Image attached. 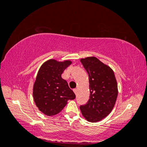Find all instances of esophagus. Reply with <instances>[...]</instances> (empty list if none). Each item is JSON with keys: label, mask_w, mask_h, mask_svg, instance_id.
<instances>
[{"label": "esophagus", "mask_w": 147, "mask_h": 147, "mask_svg": "<svg viewBox=\"0 0 147 147\" xmlns=\"http://www.w3.org/2000/svg\"><path fill=\"white\" fill-rule=\"evenodd\" d=\"M73 91H74V94H75L76 95V94H77V89H74L73 90Z\"/></svg>", "instance_id": "1"}]
</instances>
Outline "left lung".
Returning a JSON list of instances; mask_svg holds the SVG:
<instances>
[{
    "label": "left lung",
    "mask_w": 147,
    "mask_h": 147,
    "mask_svg": "<svg viewBox=\"0 0 147 147\" xmlns=\"http://www.w3.org/2000/svg\"><path fill=\"white\" fill-rule=\"evenodd\" d=\"M80 61L88 74L90 93L87 104L80 106L81 113L88 121H100L115 106L118 94L117 80L112 69L96 57H88Z\"/></svg>",
    "instance_id": "obj_1"
}]
</instances>
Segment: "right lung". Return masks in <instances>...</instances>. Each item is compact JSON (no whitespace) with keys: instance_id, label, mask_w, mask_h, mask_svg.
I'll list each match as a JSON object with an SVG mask.
<instances>
[{"instance_id":"add662e5","label":"right lung","mask_w":147,"mask_h":147,"mask_svg":"<svg viewBox=\"0 0 147 147\" xmlns=\"http://www.w3.org/2000/svg\"><path fill=\"white\" fill-rule=\"evenodd\" d=\"M72 64V61L47 60L39 68L33 86V97L39 110L53 116L61 112L68 100H74L75 94L61 74Z\"/></svg>"}]
</instances>
